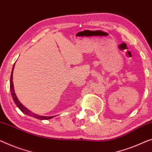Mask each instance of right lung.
<instances>
[{"label": "right lung", "mask_w": 152, "mask_h": 152, "mask_svg": "<svg viewBox=\"0 0 152 152\" xmlns=\"http://www.w3.org/2000/svg\"><path fill=\"white\" fill-rule=\"evenodd\" d=\"M14 66H15V64L13 65V68H12V71H11V74L10 91H11V96H12V98H13V102H14L15 104H16L17 107L19 108V109L21 110L22 113H24V114L28 115V116L33 117H34V118L38 119L39 120H47V119H52V118H53V117H54V116L47 117V116H42V115H39L35 114V113L31 112L30 110H28V108H26L25 106H24L21 102H20L19 99H18L16 95H15V91H14V87H13V69H14Z\"/></svg>", "instance_id": "1"}]
</instances>
